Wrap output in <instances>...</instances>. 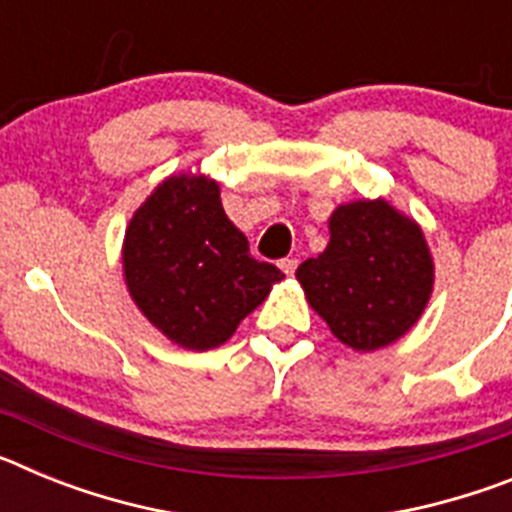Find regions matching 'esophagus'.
Here are the masks:
<instances>
[{
	"instance_id": "34e87169",
	"label": "esophagus",
	"mask_w": 512,
	"mask_h": 512,
	"mask_svg": "<svg viewBox=\"0 0 512 512\" xmlns=\"http://www.w3.org/2000/svg\"><path fill=\"white\" fill-rule=\"evenodd\" d=\"M279 269H282L287 277H292V274H295V269H297V259H282V261H279Z\"/></svg>"
}]
</instances>
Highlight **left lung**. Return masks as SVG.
<instances>
[{
    "mask_svg": "<svg viewBox=\"0 0 512 512\" xmlns=\"http://www.w3.org/2000/svg\"><path fill=\"white\" fill-rule=\"evenodd\" d=\"M330 241L297 282L330 333L359 354L390 346L420 320L436 284L425 233L395 205L354 200L328 217Z\"/></svg>",
    "mask_w": 512,
    "mask_h": 512,
    "instance_id": "left-lung-1",
    "label": "left lung"
}]
</instances>
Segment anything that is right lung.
Returning <instances> with one entry per match:
<instances>
[{"label": "right lung", "instance_id": "obj_1", "mask_svg": "<svg viewBox=\"0 0 512 512\" xmlns=\"http://www.w3.org/2000/svg\"><path fill=\"white\" fill-rule=\"evenodd\" d=\"M122 279L148 323L187 351H210L269 297L284 274L256 261L230 223L220 184L207 174H171L130 217Z\"/></svg>", "mask_w": 512, "mask_h": 512}]
</instances>
